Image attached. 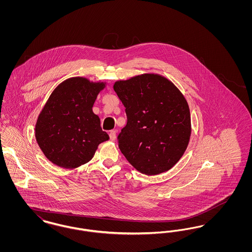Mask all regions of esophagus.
I'll use <instances>...</instances> for the list:
<instances>
[{"label":"esophagus","instance_id":"obj_1","mask_svg":"<svg viewBox=\"0 0 252 252\" xmlns=\"http://www.w3.org/2000/svg\"><path fill=\"white\" fill-rule=\"evenodd\" d=\"M109 139L110 141H114L116 139V130H111L109 132Z\"/></svg>","mask_w":252,"mask_h":252}]
</instances>
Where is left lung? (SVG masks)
I'll list each match as a JSON object with an SVG mask.
<instances>
[{
	"label": "left lung",
	"mask_w": 252,
	"mask_h": 252,
	"mask_svg": "<svg viewBox=\"0 0 252 252\" xmlns=\"http://www.w3.org/2000/svg\"><path fill=\"white\" fill-rule=\"evenodd\" d=\"M113 89L127 117L118 135L121 152L147 176L171 169L184 154L191 136L185 97L170 80L156 73L116 81Z\"/></svg>",
	"instance_id": "obj_1"
}]
</instances>
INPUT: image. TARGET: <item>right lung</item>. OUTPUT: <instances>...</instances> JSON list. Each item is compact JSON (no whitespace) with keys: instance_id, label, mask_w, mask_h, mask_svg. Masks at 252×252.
Returning a JSON list of instances; mask_svg holds the SVG:
<instances>
[{"instance_id":"obj_1","label":"right lung","mask_w":252,"mask_h":252,"mask_svg":"<svg viewBox=\"0 0 252 252\" xmlns=\"http://www.w3.org/2000/svg\"><path fill=\"white\" fill-rule=\"evenodd\" d=\"M104 82L72 77L60 83L36 121V143L54 164L72 169L90 161L98 145L108 141L99 117L93 112Z\"/></svg>"}]
</instances>
